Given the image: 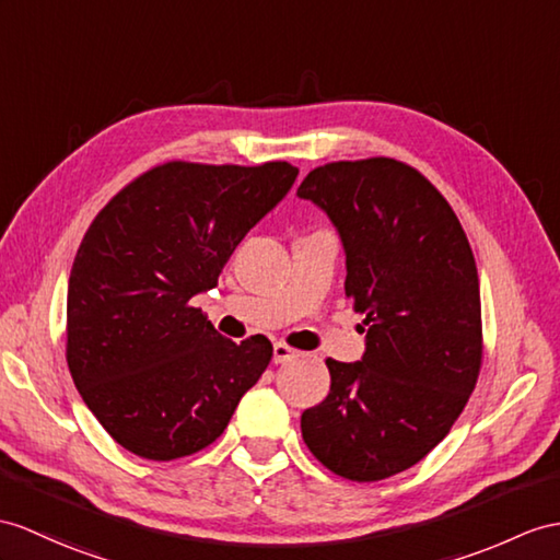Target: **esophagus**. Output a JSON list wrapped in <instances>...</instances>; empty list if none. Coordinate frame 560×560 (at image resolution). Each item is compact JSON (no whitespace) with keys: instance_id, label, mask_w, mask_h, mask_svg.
Instances as JSON below:
<instances>
[{"instance_id":"34e87169","label":"esophagus","mask_w":560,"mask_h":560,"mask_svg":"<svg viewBox=\"0 0 560 560\" xmlns=\"http://www.w3.org/2000/svg\"><path fill=\"white\" fill-rule=\"evenodd\" d=\"M294 359H299V351L296 349L282 345V342L272 345V361H276V363H290Z\"/></svg>"}]
</instances>
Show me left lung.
Listing matches in <instances>:
<instances>
[{
	"label": "left lung",
	"instance_id": "obj_1",
	"mask_svg": "<svg viewBox=\"0 0 560 560\" xmlns=\"http://www.w3.org/2000/svg\"><path fill=\"white\" fill-rule=\"evenodd\" d=\"M296 197L335 225L345 290L368 325L361 361H325L330 394L302 413V438L347 480H385L446 438L475 389L482 318L470 244L438 189L394 159L327 163Z\"/></svg>",
	"mask_w": 560,
	"mask_h": 560
}]
</instances>
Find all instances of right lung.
I'll list each match as a JSON object with an SVG mask.
<instances>
[{"mask_svg":"<svg viewBox=\"0 0 560 560\" xmlns=\"http://www.w3.org/2000/svg\"><path fill=\"white\" fill-rule=\"evenodd\" d=\"M299 168L171 161L106 203L68 278L66 359L75 389L128 452L173 460L221 438L268 368L264 335L235 345L189 306Z\"/></svg>","mask_w":560,"mask_h":560,"instance_id":"right-lung-1","label":"right lung"}]
</instances>
